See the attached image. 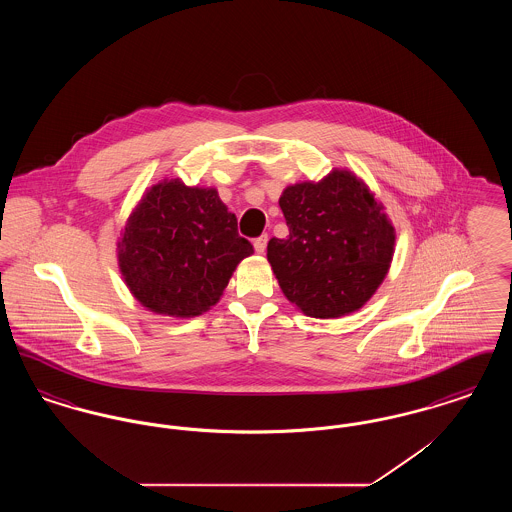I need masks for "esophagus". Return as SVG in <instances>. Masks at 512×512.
Listing matches in <instances>:
<instances>
[{
	"instance_id": "esophagus-1",
	"label": "esophagus",
	"mask_w": 512,
	"mask_h": 512,
	"mask_svg": "<svg viewBox=\"0 0 512 512\" xmlns=\"http://www.w3.org/2000/svg\"><path fill=\"white\" fill-rule=\"evenodd\" d=\"M267 244H268V234H263V236H259L255 242H253V245H255V251L257 253H265L267 251Z\"/></svg>"
}]
</instances>
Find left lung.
Wrapping results in <instances>:
<instances>
[{
    "instance_id": "left-lung-1",
    "label": "left lung",
    "mask_w": 512,
    "mask_h": 512,
    "mask_svg": "<svg viewBox=\"0 0 512 512\" xmlns=\"http://www.w3.org/2000/svg\"><path fill=\"white\" fill-rule=\"evenodd\" d=\"M280 207L290 236L268 242V263L284 295L309 317L357 311L384 280L393 226L365 184L334 171L318 184L284 190Z\"/></svg>"
}]
</instances>
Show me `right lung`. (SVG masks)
I'll return each instance as SVG.
<instances>
[{
    "label": "right lung",
    "mask_w": 512,
    "mask_h": 512,
    "mask_svg": "<svg viewBox=\"0 0 512 512\" xmlns=\"http://www.w3.org/2000/svg\"><path fill=\"white\" fill-rule=\"evenodd\" d=\"M126 286L155 313L195 317L219 301L234 268L253 253L217 190L178 180L153 186L119 244Z\"/></svg>",
    "instance_id": "add662e5"
}]
</instances>
